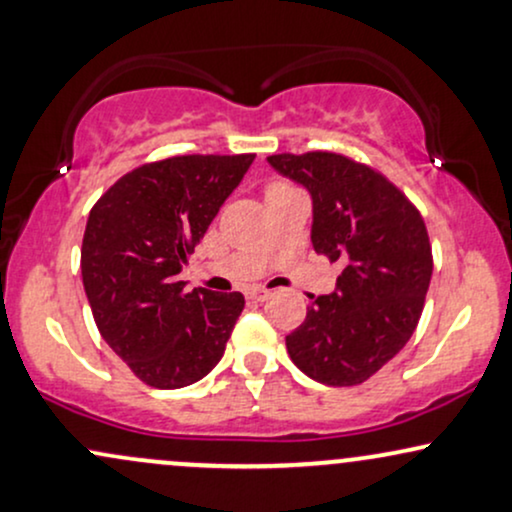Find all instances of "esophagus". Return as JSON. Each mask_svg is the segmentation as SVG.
Wrapping results in <instances>:
<instances>
[{"label": "esophagus", "instance_id": "34e87169", "mask_svg": "<svg viewBox=\"0 0 512 512\" xmlns=\"http://www.w3.org/2000/svg\"><path fill=\"white\" fill-rule=\"evenodd\" d=\"M269 296H272V291H267V289H250L248 291V298H250V301H255V303L267 301Z\"/></svg>", "mask_w": 512, "mask_h": 512}]
</instances>
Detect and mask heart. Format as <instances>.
<instances>
[{
    "label": "heart",
    "mask_w": 512,
    "mask_h": 512,
    "mask_svg": "<svg viewBox=\"0 0 512 512\" xmlns=\"http://www.w3.org/2000/svg\"><path fill=\"white\" fill-rule=\"evenodd\" d=\"M289 190H296V187L286 185V182H272V185L267 187V195H276V192H289Z\"/></svg>",
    "instance_id": "obj_1"
}]
</instances>
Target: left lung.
Returning a JSON list of instances; mask_svg holds the SVG:
<instances>
[{"label":"left lung","mask_w":512,"mask_h":512,"mask_svg":"<svg viewBox=\"0 0 512 512\" xmlns=\"http://www.w3.org/2000/svg\"><path fill=\"white\" fill-rule=\"evenodd\" d=\"M267 161L310 192L317 255L344 264L334 291L286 337L291 361L322 385L363 383L404 349L424 310L433 274L426 223L390 180L346 156Z\"/></svg>","instance_id":"8db88e82"}]
</instances>
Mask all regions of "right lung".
I'll list each match as a JSON object with an SVG mask.
<instances>
[{
  "instance_id": "right-lung-1",
  "label": "right lung",
  "mask_w": 512,
  "mask_h": 512,
  "mask_svg": "<svg viewBox=\"0 0 512 512\" xmlns=\"http://www.w3.org/2000/svg\"><path fill=\"white\" fill-rule=\"evenodd\" d=\"M252 161L195 154L146 163L88 214L81 276L93 320L146 385L197 383L226 351L243 293H187L178 274Z\"/></svg>"
}]
</instances>
